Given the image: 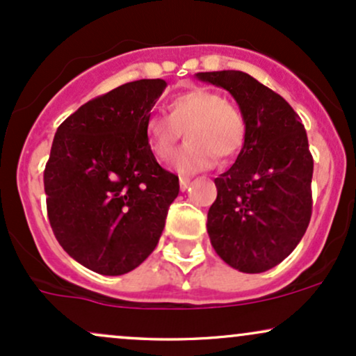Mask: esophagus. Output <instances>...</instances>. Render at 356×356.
<instances>
[{
  "mask_svg": "<svg viewBox=\"0 0 356 356\" xmlns=\"http://www.w3.org/2000/svg\"><path fill=\"white\" fill-rule=\"evenodd\" d=\"M179 186H181V191H187V187L191 186V179L189 177H181L179 179Z\"/></svg>",
  "mask_w": 356,
  "mask_h": 356,
  "instance_id": "obj_1",
  "label": "esophagus"
}]
</instances>
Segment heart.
I'll return each instance as SVG.
<instances>
[{
    "instance_id": "heart-1",
    "label": "heart",
    "mask_w": 356,
    "mask_h": 356,
    "mask_svg": "<svg viewBox=\"0 0 356 356\" xmlns=\"http://www.w3.org/2000/svg\"><path fill=\"white\" fill-rule=\"evenodd\" d=\"M169 117L149 115L144 124L147 144L157 159L167 161L186 132V145L174 155L172 167L181 174L211 169L220 159H231L246 140V122L236 105L218 92L192 88L167 105Z\"/></svg>"
}]
</instances>
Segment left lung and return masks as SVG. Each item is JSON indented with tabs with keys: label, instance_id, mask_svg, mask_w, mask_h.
<instances>
[{
	"label": "left lung",
	"instance_id": "obj_1",
	"mask_svg": "<svg viewBox=\"0 0 356 356\" xmlns=\"http://www.w3.org/2000/svg\"><path fill=\"white\" fill-rule=\"evenodd\" d=\"M201 81L231 93L246 122V140L229 170L214 179L207 212L211 244L224 263L264 273L293 252L312 218L313 157L291 105L244 72H201Z\"/></svg>",
	"mask_w": 356,
	"mask_h": 356
}]
</instances>
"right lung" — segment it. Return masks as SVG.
Returning a JSON list of instances; mask_svg holds the SVG:
<instances>
[{"instance_id":"add662e5","label":"right lung","mask_w":356,"mask_h":356,"mask_svg":"<svg viewBox=\"0 0 356 356\" xmlns=\"http://www.w3.org/2000/svg\"><path fill=\"white\" fill-rule=\"evenodd\" d=\"M167 87L137 80L87 102L56 130L44 167L53 234L81 266L136 269L157 246L179 177L162 169L144 124Z\"/></svg>"}]
</instances>
